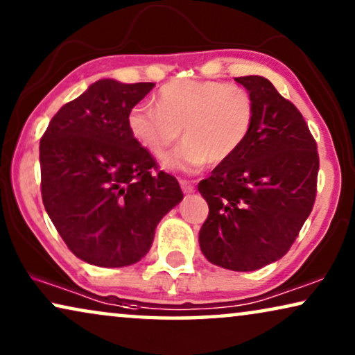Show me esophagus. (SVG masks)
Listing matches in <instances>:
<instances>
[{"label":"esophagus","mask_w":355,"mask_h":355,"mask_svg":"<svg viewBox=\"0 0 355 355\" xmlns=\"http://www.w3.org/2000/svg\"><path fill=\"white\" fill-rule=\"evenodd\" d=\"M179 184H181L184 193H192L193 191H196L193 184L191 181H186V179H181V181H179Z\"/></svg>","instance_id":"obj_1"}]
</instances>
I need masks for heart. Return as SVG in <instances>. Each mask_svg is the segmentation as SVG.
Instances as JSON below:
<instances>
[{"label":"heart","mask_w":355,"mask_h":355,"mask_svg":"<svg viewBox=\"0 0 355 355\" xmlns=\"http://www.w3.org/2000/svg\"><path fill=\"white\" fill-rule=\"evenodd\" d=\"M157 108L135 105L128 128L135 142L163 158L181 137L184 145L164 166L196 173L225 163L242 148L255 121L254 96L245 87L221 80L179 79L164 84Z\"/></svg>","instance_id":"1"}]
</instances>
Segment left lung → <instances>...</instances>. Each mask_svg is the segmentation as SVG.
Segmentation results:
<instances>
[{
  "label": "left lung",
  "instance_id": "1",
  "mask_svg": "<svg viewBox=\"0 0 355 355\" xmlns=\"http://www.w3.org/2000/svg\"><path fill=\"white\" fill-rule=\"evenodd\" d=\"M254 96L242 148L198 182L208 216L198 242L213 265L254 271L288 254L312 211L320 159L300 111L261 76L236 77Z\"/></svg>",
  "mask_w": 355,
  "mask_h": 355
}]
</instances>
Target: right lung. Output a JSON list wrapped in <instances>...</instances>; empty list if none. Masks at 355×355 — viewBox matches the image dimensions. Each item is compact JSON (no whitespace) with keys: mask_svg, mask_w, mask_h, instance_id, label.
Segmentation results:
<instances>
[{"mask_svg":"<svg viewBox=\"0 0 355 355\" xmlns=\"http://www.w3.org/2000/svg\"><path fill=\"white\" fill-rule=\"evenodd\" d=\"M153 85L95 82L61 106L40 139L43 205L67 249L90 265L139 261L184 197L128 128L129 111Z\"/></svg>","mask_w":355,"mask_h":355,"instance_id":"obj_1","label":"right lung"}]
</instances>
